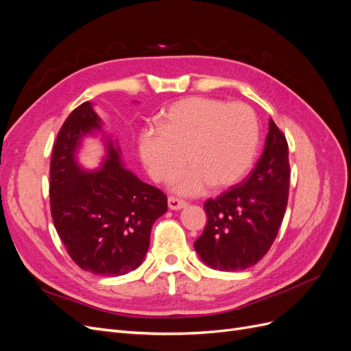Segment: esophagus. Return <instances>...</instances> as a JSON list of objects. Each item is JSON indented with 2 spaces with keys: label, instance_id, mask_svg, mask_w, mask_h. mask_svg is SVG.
<instances>
[{
  "label": "esophagus",
  "instance_id": "34e87169",
  "mask_svg": "<svg viewBox=\"0 0 351 351\" xmlns=\"http://www.w3.org/2000/svg\"><path fill=\"white\" fill-rule=\"evenodd\" d=\"M168 206L169 209H182L184 206H187V202L184 199H180V197H176V196H169L168 197Z\"/></svg>",
  "mask_w": 351,
  "mask_h": 351
}]
</instances>
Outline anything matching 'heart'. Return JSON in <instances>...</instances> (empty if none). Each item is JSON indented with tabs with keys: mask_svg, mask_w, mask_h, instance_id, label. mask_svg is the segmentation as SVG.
<instances>
[{
	"mask_svg": "<svg viewBox=\"0 0 351 351\" xmlns=\"http://www.w3.org/2000/svg\"><path fill=\"white\" fill-rule=\"evenodd\" d=\"M259 143L258 117L243 102L186 98L169 107L159 129L141 134V155L158 182L173 178L186 161L190 167L176 180V190L200 193L208 184L227 187L250 168Z\"/></svg>",
	"mask_w": 351,
	"mask_h": 351,
	"instance_id": "obj_1",
	"label": "heart"
}]
</instances>
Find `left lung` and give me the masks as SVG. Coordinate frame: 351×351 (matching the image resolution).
<instances>
[{
    "label": "left lung",
    "instance_id": "left-lung-1",
    "mask_svg": "<svg viewBox=\"0 0 351 351\" xmlns=\"http://www.w3.org/2000/svg\"><path fill=\"white\" fill-rule=\"evenodd\" d=\"M289 143L274 120L265 149L243 182L205 202L206 227L195 249L208 267L241 271L271 249L284 219L290 190Z\"/></svg>",
    "mask_w": 351,
    "mask_h": 351
}]
</instances>
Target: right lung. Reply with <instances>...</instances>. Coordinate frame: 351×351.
Returning a JSON list of instances; mask_svg holds the SVG:
<instances>
[{
	"label": "right lung",
	"mask_w": 351,
	"mask_h": 351,
	"mask_svg": "<svg viewBox=\"0 0 351 351\" xmlns=\"http://www.w3.org/2000/svg\"><path fill=\"white\" fill-rule=\"evenodd\" d=\"M92 129H101V120L89 102L73 110L61 125L49 165L51 215L77 267L117 277L142 263L154 222L167 212V196L125 169L111 141L99 171L80 169L74 154Z\"/></svg>",
	"instance_id": "obj_1"
}]
</instances>
